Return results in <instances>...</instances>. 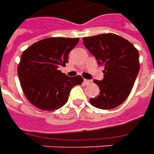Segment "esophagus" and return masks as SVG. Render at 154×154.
Instances as JSON below:
<instances>
[{
	"label": "esophagus",
	"mask_w": 154,
	"mask_h": 154,
	"mask_svg": "<svg viewBox=\"0 0 154 154\" xmlns=\"http://www.w3.org/2000/svg\"><path fill=\"white\" fill-rule=\"evenodd\" d=\"M84 83L86 84V85H89V84L91 83V81L87 80V79H84Z\"/></svg>",
	"instance_id": "1"
}]
</instances>
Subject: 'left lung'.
Returning <instances> with one entry per match:
<instances>
[{
	"instance_id": "left-lung-1",
	"label": "left lung",
	"mask_w": 154,
	"mask_h": 154,
	"mask_svg": "<svg viewBox=\"0 0 154 154\" xmlns=\"http://www.w3.org/2000/svg\"><path fill=\"white\" fill-rule=\"evenodd\" d=\"M82 39L98 64L105 67L103 80H94L100 93L91 98L90 103L102 110L119 106L129 97L139 73V51L127 39L111 33Z\"/></svg>"
}]
</instances>
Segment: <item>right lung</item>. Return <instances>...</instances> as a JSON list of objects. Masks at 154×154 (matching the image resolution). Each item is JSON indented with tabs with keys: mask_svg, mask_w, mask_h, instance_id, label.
Returning a JSON list of instances; mask_svg holds the SVG:
<instances>
[{
	"mask_svg": "<svg viewBox=\"0 0 154 154\" xmlns=\"http://www.w3.org/2000/svg\"><path fill=\"white\" fill-rule=\"evenodd\" d=\"M79 38L51 37L38 41L23 52L18 76L23 92L30 103L42 110L63 106L72 88L81 85V76L67 77L58 67L68 63V54Z\"/></svg>",
	"mask_w": 154,
	"mask_h": 154,
	"instance_id": "obj_1",
	"label": "right lung"
}]
</instances>
